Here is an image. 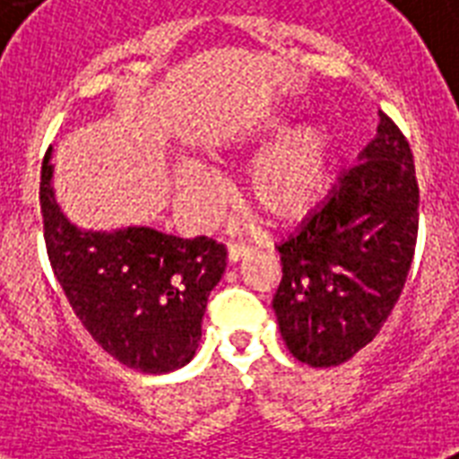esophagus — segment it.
<instances>
[{
  "mask_svg": "<svg viewBox=\"0 0 459 459\" xmlns=\"http://www.w3.org/2000/svg\"><path fill=\"white\" fill-rule=\"evenodd\" d=\"M250 245L245 243H230L229 245V259L230 262H238V259H243L245 255H250Z\"/></svg>",
  "mask_w": 459,
  "mask_h": 459,
  "instance_id": "1",
  "label": "esophagus"
}]
</instances>
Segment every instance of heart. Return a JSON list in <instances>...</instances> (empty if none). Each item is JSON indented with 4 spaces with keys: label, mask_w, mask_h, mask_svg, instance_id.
<instances>
[{
    "label": "heart",
    "mask_w": 459,
    "mask_h": 459,
    "mask_svg": "<svg viewBox=\"0 0 459 459\" xmlns=\"http://www.w3.org/2000/svg\"><path fill=\"white\" fill-rule=\"evenodd\" d=\"M283 126H273L281 133ZM333 178V133L321 121H307L266 150L247 173V197L259 214L276 221H295L312 212ZM178 197L202 221L221 207V186L200 164L176 169Z\"/></svg>",
    "instance_id": "obj_1"
}]
</instances>
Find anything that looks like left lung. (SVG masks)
I'll list each match as a JSON object with an SVG mask.
<instances>
[{
    "label": "left lung",
    "instance_id": "left-lung-1",
    "mask_svg": "<svg viewBox=\"0 0 459 459\" xmlns=\"http://www.w3.org/2000/svg\"><path fill=\"white\" fill-rule=\"evenodd\" d=\"M417 230L412 150L395 121L381 114L359 161L279 245L283 279L273 312L295 359L335 367L377 338L405 288Z\"/></svg>",
    "mask_w": 459,
    "mask_h": 459
}]
</instances>
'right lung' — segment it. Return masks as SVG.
I'll return each instance as SVG.
<instances>
[{
  "label": "right lung",
  "instance_id": "obj_1",
  "mask_svg": "<svg viewBox=\"0 0 459 459\" xmlns=\"http://www.w3.org/2000/svg\"><path fill=\"white\" fill-rule=\"evenodd\" d=\"M47 257L75 316L126 367L166 374L193 359L207 298L226 269L214 238L187 240L154 229L92 233L61 214L49 152L39 176Z\"/></svg>",
  "mask_w": 459,
  "mask_h": 459
}]
</instances>
